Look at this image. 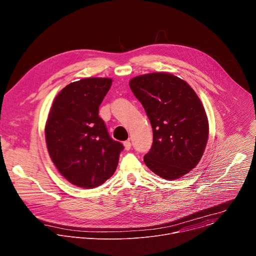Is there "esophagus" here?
Listing matches in <instances>:
<instances>
[{"label": "esophagus", "instance_id": "obj_1", "mask_svg": "<svg viewBox=\"0 0 256 256\" xmlns=\"http://www.w3.org/2000/svg\"><path fill=\"white\" fill-rule=\"evenodd\" d=\"M124 149H126V151L130 150V148H132V142H130V140H128L124 142Z\"/></svg>", "mask_w": 256, "mask_h": 256}]
</instances>
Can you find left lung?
Here are the masks:
<instances>
[{
    "mask_svg": "<svg viewBox=\"0 0 256 256\" xmlns=\"http://www.w3.org/2000/svg\"><path fill=\"white\" fill-rule=\"evenodd\" d=\"M130 87L153 128V144L144 164L158 176L174 180L200 162L208 138L204 108L192 88L167 72L132 78Z\"/></svg>",
    "mask_w": 256,
    "mask_h": 256,
    "instance_id": "left-lung-1",
    "label": "left lung"
}]
</instances>
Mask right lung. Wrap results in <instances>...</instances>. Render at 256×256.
Listing matches in <instances>:
<instances>
[{"mask_svg": "<svg viewBox=\"0 0 256 256\" xmlns=\"http://www.w3.org/2000/svg\"><path fill=\"white\" fill-rule=\"evenodd\" d=\"M112 80L86 78L66 85L54 98L46 124L50 156L72 184L94 188L116 170L122 142L109 136L99 106Z\"/></svg>", "mask_w": 256, "mask_h": 256, "instance_id": "obj_1", "label": "right lung"}]
</instances>
